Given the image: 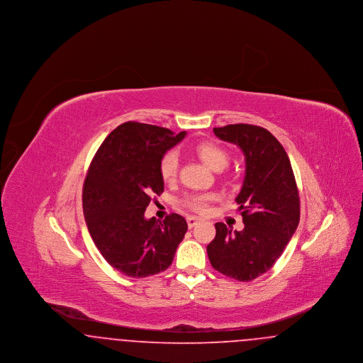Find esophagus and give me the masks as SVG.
Listing matches in <instances>:
<instances>
[{
    "instance_id": "obj_1",
    "label": "esophagus",
    "mask_w": 363,
    "mask_h": 363,
    "mask_svg": "<svg viewBox=\"0 0 363 363\" xmlns=\"http://www.w3.org/2000/svg\"><path fill=\"white\" fill-rule=\"evenodd\" d=\"M186 222H188V227H189V228H193L194 225H197V223L200 222V219H199V218H196V216H188Z\"/></svg>"
}]
</instances>
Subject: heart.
I'll return each mask as SVG.
<instances>
[{
    "mask_svg": "<svg viewBox=\"0 0 363 363\" xmlns=\"http://www.w3.org/2000/svg\"><path fill=\"white\" fill-rule=\"evenodd\" d=\"M193 151L213 172L223 170L230 160L228 151L225 147L211 140L197 143L193 147ZM178 166H179V160L175 151H169L162 156L159 163V172L164 182H173L178 174ZM211 200H212L211 194H191L184 199V204L196 212H206L208 201Z\"/></svg>",
    "mask_w": 363,
    "mask_h": 363,
    "instance_id": "1",
    "label": "heart"
}]
</instances>
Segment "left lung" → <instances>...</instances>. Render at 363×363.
<instances>
[{"mask_svg":"<svg viewBox=\"0 0 363 363\" xmlns=\"http://www.w3.org/2000/svg\"><path fill=\"white\" fill-rule=\"evenodd\" d=\"M216 138L233 143L245 155V178L235 201L243 230L216 223L207 246L211 265L225 277L250 281L268 272L299 223V194L283 145L267 129L235 123L213 128Z\"/></svg>","mask_w":363,"mask_h":363,"instance_id":"left-lung-1","label":"left lung"}]
</instances>
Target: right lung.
Listing matches in <instances>:
<instances>
[{
    "mask_svg": "<svg viewBox=\"0 0 363 363\" xmlns=\"http://www.w3.org/2000/svg\"><path fill=\"white\" fill-rule=\"evenodd\" d=\"M185 136L186 132L174 135L156 125L125 122L104 138L89 164L83 186L86 227L104 259L126 277L167 269L185 237L188 223L178 213L163 222L144 218L152 196L164 189L162 156Z\"/></svg>",
    "mask_w": 363,
    "mask_h": 363,
    "instance_id": "1",
    "label": "right lung"
}]
</instances>
